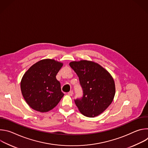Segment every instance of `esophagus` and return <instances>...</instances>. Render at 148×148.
<instances>
[{
  "label": "esophagus",
  "instance_id": "esophagus-1",
  "mask_svg": "<svg viewBox=\"0 0 148 148\" xmlns=\"http://www.w3.org/2000/svg\"><path fill=\"white\" fill-rule=\"evenodd\" d=\"M68 95H70V96H72L73 95V91H71L70 92H68Z\"/></svg>",
  "mask_w": 148,
  "mask_h": 148
}]
</instances>
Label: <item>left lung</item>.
<instances>
[{"label": "left lung", "mask_w": 148, "mask_h": 148, "mask_svg": "<svg viewBox=\"0 0 148 148\" xmlns=\"http://www.w3.org/2000/svg\"><path fill=\"white\" fill-rule=\"evenodd\" d=\"M70 66L77 74L83 91L82 97L74 100L79 111L87 117L99 115L114 99L115 86L112 77L93 61H72Z\"/></svg>", "instance_id": "obj_1"}]
</instances>
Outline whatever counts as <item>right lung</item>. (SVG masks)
Returning a JSON list of instances; mask_svg holds the SVG:
<instances>
[{"label":"right lung","mask_w":148,"mask_h":148,"mask_svg":"<svg viewBox=\"0 0 148 148\" xmlns=\"http://www.w3.org/2000/svg\"><path fill=\"white\" fill-rule=\"evenodd\" d=\"M63 64L53 59L41 60L23 75L20 82L22 94L27 103L40 112H48L58 103L64 94L56 75Z\"/></svg>","instance_id":"obj_1"}]
</instances>
